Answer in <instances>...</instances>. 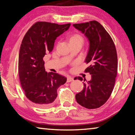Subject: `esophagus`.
<instances>
[{
    "instance_id": "34e87169",
    "label": "esophagus",
    "mask_w": 135,
    "mask_h": 135,
    "mask_svg": "<svg viewBox=\"0 0 135 135\" xmlns=\"http://www.w3.org/2000/svg\"><path fill=\"white\" fill-rule=\"evenodd\" d=\"M73 80H74V78H73V77H71V76H68L67 77V82H71V81H72Z\"/></svg>"
}]
</instances>
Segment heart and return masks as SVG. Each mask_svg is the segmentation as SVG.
<instances>
[{"label": "heart", "mask_w": 135, "mask_h": 135, "mask_svg": "<svg viewBox=\"0 0 135 135\" xmlns=\"http://www.w3.org/2000/svg\"><path fill=\"white\" fill-rule=\"evenodd\" d=\"M69 42L70 43H74V42H83V38L81 35H79V34H74L72 36H70L69 38Z\"/></svg>", "instance_id": "b5f03b06"}]
</instances>
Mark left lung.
Listing matches in <instances>:
<instances>
[{
	"instance_id": "obj_1",
	"label": "left lung",
	"mask_w": 135,
	"mask_h": 135,
	"mask_svg": "<svg viewBox=\"0 0 135 135\" xmlns=\"http://www.w3.org/2000/svg\"><path fill=\"white\" fill-rule=\"evenodd\" d=\"M88 38L89 47L85 59L89 67L85 70L91 80L76 95L77 103L88 109L99 108L110 97L117 73V55L111 36L97 21L73 24ZM80 81L83 78L78 77ZM86 79H84V81Z\"/></svg>"
}]
</instances>
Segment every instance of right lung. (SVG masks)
Returning <instances> with one entry per match:
<instances>
[{
  "label": "right lung",
  "mask_w": 135,
  "mask_h": 135,
  "mask_svg": "<svg viewBox=\"0 0 135 135\" xmlns=\"http://www.w3.org/2000/svg\"><path fill=\"white\" fill-rule=\"evenodd\" d=\"M70 25L38 21L30 27L22 39L18 59L20 80L26 97L37 107L52 106L58 95L57 89L67 81L64 76L46 71L43 58L52 51L56 37Z\"/></svg>",
  "instance_id": "1"
}]
</instances>
